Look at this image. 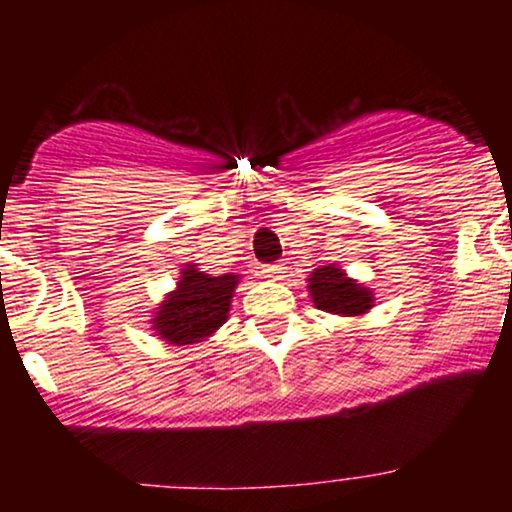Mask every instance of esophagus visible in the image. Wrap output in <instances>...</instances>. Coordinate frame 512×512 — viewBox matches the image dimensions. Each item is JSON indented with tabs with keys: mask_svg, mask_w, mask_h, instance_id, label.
<instances>
[{
	"mask_svg": "<svg viewBox=\"0 0 512 512\" xmlns=\"http://www.w3.org/2000/svg\"><path fill=\"white\" fill-rule=\"evenodd\" d=\"M284 264H267V267L262 269V274H264V279H279L281 274H284Z\"/></svg>",
	"mask_w": 512,
	"mask_h": 512,
	"instance_id": "obj_1",
	"label": "esophagus"
}]
</instances>
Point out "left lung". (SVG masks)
Segmentation results:
<instances>
[{
  "instance_id": "left-lung-1",
  "label": "left lung",
  "mask_w": 512,
  "mask_h": 512,
  "mask_svg": "<svg viewBox=\"0 0 512 512\" xmlns=\"http://www.w3.org/2000/svg\"><path fill=\"white\" fill-rule=\"evenodd\" d=\"M308 293L317 310L342 317L366 315L375 303L373 289L351 279L337 264H327V267H317L315 272H310Z\"/></svg>"
}]
</instances>
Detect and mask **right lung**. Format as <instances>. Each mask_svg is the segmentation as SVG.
Listing matches in <instances>:
<instances>
[{"label":"right lung","mask_w":512,"mask_h":512,"mask_svg":"<svg viewBox=\"0 0 512 512\" xmlns=\"http://www.w3.org/2000/svg\"><path fill=\"white\" fill-rule=\"evenodd\" d=\"M240 284V274H207L199 264H185L175 289L151 315V330L166 344L187 346L209 339L228 320L233 293Z\"/></svg>","instance_id":"obj_1"}]
</instances>
